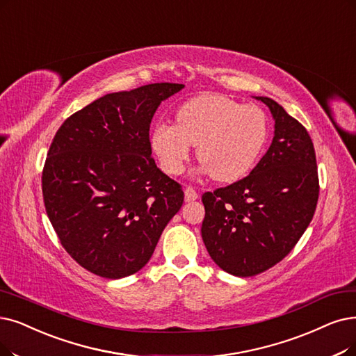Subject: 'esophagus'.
I'll return each mask as SVG.
<instances>
[{
    "instance_id": "1",
    "label": "esophagus",
    "mask_w": 356,
    "mask_h": 356,
    "mask_svg": "<svg viewBox=\"0 0 356 356\" xmlns=\"http://www.w3.org/2000/svg\"><path fill=\"white\" fill-rule=\"evenodd\" d=\"M184 193H186V202H188V203L194 202V200H197V198H198V194H197V191L193 187H187Z\"/></svg>"
}]
</instances>
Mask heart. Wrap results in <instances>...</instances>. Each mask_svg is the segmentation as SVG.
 I'll return each instance as SVG.
<instances>
[{
  "label": "heart",
  "mask_w": 356,
  "mask_h": 356,
  "mask_svg": "<svg viewBox=\"0 0 356 356\" xmlns=\"http://www.w3.org/2000/svg\"><path fill=\"white\" fill-rule=\"evenodd\" d=\"M177 124L153 127L150 145L169 175H179L197 146L203 170L219 182L245 177L257 163L268 136V120L263 108L241 105L218 95H198L184 102L175 115Z\"/></svg>",
  "instance_id": "1"
}]
</instances>
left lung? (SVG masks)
<instances>
[{
    "mask_svg": "<svg viewBox=\"0 0 356 356\" xmlns=\"http://www.w3.org/2000/svg\"><path fill=\"white\" fill-rule=\"evenodd\" d=\"M275 137L250 175L203 194L202 236L215 261L239 277L282 261L308 227L318 200L316 150L305 127L270 97Z\"/></svg>",
    "mask_w": 356,
    "mask_h": 356,
    "instance_id": "8db88e82",
    "label": "left lung"
}]
</instances>
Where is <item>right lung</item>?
<instances>
[{
  "label": "right lung",
  "instance_id": "1",
  "mask_svg": "<svg viewBox=\"0 0 356 356\" xmlns=\"http://www.w3.org/2000/svg\"><path fill=\"white\" fill-rule=\"evenodd\" d=\"M182 88L153 83L105 95L52 140L42 170L48 218L71 259L97 276L143 268L182 206V187L156 166L149 138L156 109Z\"/></svg>",
  "mask_w": 356,
  "mask_h": 356
}]
</instances>
